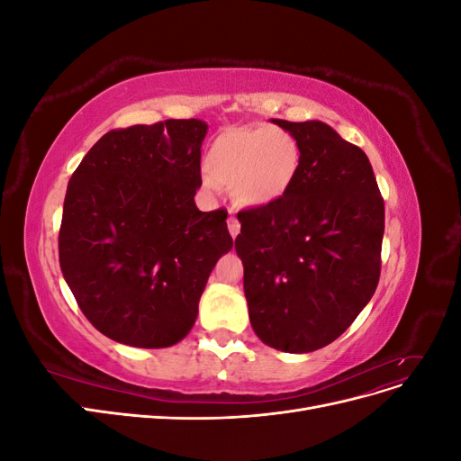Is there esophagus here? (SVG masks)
Wrapping results in <instances>:
<instances>
[{
  "instance_id": "esophagus-1",
  "label": "esophagus",
  "mask_w": 461,
  "mask_h": 461,
  "mask_svg": "<svg viewBox=\"0 0 461 461\" xmlns=\"http://www.w3.org/2000/svg\"><path fill=\"white\" fill-rule=\"evenodd\" d=\"M227 227H229V232H230L232 239H236V236H239V232H240V221L230 215L227 219Z\"/></svg>"
}]
</instances>
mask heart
Listing matches in <instances>:
<instances>
[{
  "label": "heart",
  "instance_id": "heart-1",
  "mask_svg": "<svg viewBox=\"0 0 461 461\" xmlns=\"http://www.w3.org/2000/svg\"><path fill=\"white\" fill-rule=\"evenodd\" d=\"M207 169V186L225 185L239 203L265 205L285 196L294 183L300 146L290 132L265 124L234 129L209 149Z\"/></svg>",
  "mask_w": 461,
  "mask_h": 461
}]
</instances>
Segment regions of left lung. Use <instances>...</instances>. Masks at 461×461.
<instances>
[{
    "label": "left lung",
    "instance_id": "obj_1",
    "mask_svg": "<svg viewBox=\"0 0 461 461\" xmlns=\"http://www.w3.org/2000/svg\"><path fill=\"white\" fill-rule=\"evenodd\" d=\"M300 146L294 183L239 212L249 323L271 348L313 352L337 340L381 276L384 200L364 149L321 121L276 119Z\"/></svg>",
    "mask_w": 461,
    "mask_h": 461
}]
</instances>
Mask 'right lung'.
I'll return each instance as SVG.
<instances>
[{
	"label": "right lung",
	"mask_w": 461,
	"mask_h": 461,
	"mask_svg": "<svg viewBox=\"0 0 461 461\" xmlns=\"http://www.w3.org/2000/svg\"><path fill=\"white\" fill-rule=\"evenodd\" d=\"M205 132L198 119L109 131L68 180L59 265L80 312L111 340H183L209 273L232 248L227 209L194 203Z\"/></svg>",
	"instance_id": "1"
}]
</instances>
